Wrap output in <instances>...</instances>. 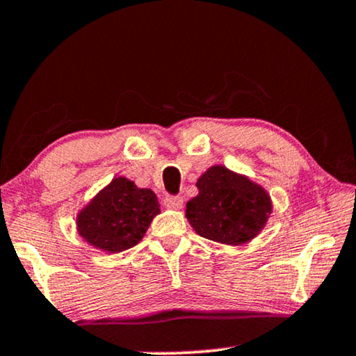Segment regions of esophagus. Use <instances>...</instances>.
<instances>
[{
    "label": "esophagus",
    "instance_id": "1",
    "mask_svg": "<svg viewBox=\"0 0 356 356\" xmlns=\"http://www.w3.org/2000/svg\"><path fill=\"white\" fill-rule=\"evenodd\" d=\"M164 205L168 207V209H174V210H179L182 209L184 205V199L181 195H168L164 199Z\"/></svg>",
    "mask_w": 356,
    "mask_h": 356
}]
</instances>
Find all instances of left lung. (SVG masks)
<instances>
[{
	"instance_id": "1",
	"label": "left lung",
	"mask_w": 356,
	"mask_h": 356,
	"mask_svg": "<svg viewBox=\"0 0 356 356\" xmlns=\"http://www.w3.org/2000/svg\"><path fill=\"white\" fill-rule=\"evenodd\" d=\"M199 195L187 202V218L207 240L240 245L258 235L271 213L263 188L222 165L207 170L197 182Z\"/></svg>"
}]
</instances>
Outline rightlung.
Listing matches in <instances>:
<instances>
[{"label": "right lung", "mask_w": 356, "mask_h": 356, "mask_svg": "<svg viewBox=\"0 0 356 356\" xmlns=\"http://www.w3.org/2000/svg\"><path fill=\"white\" fill-rule=\"evenodd\" d=\"M157 213L159 202L154 192L118 177L79 215V232L90 245L118 253L145 236Z\"/></svg>", "instance_id": "add662e5"}]
</instances>
